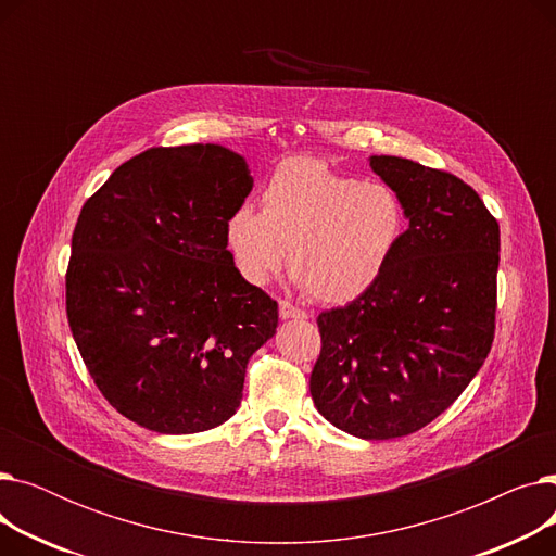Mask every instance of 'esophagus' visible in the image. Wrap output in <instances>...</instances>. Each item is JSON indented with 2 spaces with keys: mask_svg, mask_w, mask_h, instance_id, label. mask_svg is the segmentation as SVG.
<instances>
[{
  "mask_svg": "<svg viewBox=\"0 0 556 556\" xmlns=\"http://www.w3.org/2000/svg\"><path fill=\"white\" fill-rule=\"evenodd\" d=\"M279 317H281V319H306L308 315H306V311H302V308L293 306L290 302L281 300V302H279Z\"/></svg>",
  "mask_w": 556,
  "mask_h": 556,
  "instance_id": "34e87169",
  "label": "esophagus"
}]
</instances>
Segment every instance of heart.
I'll return each mask as SVG.
<instances>
[{
  "instance_id": "heart-1",
  "label": "heart",
  "mask_w": 556,
  "mask_h": 556,
  "mask_svg": "<svg viewBox=\"0 0 556 556\" xmlns=\"http://www.w3.org/2000/svg\"><path fill=\"white\" fill-rule=\"evenodd\" d=\"M263 212L243 202L225 225L241 275L266 283L286 263L302 288L327 304L363 295L386 273L405 231L399 193L349 178L313 157L281 162L261 193Z\"/></svg>"
}]
</instances>
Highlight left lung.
<instances>
[{
    "mask_svg": "<svg viewBox=\"0 0 556 556\" xmlns=\"http://www.w3.org/2000/svg\"><path fill=\"white\" fill-rule=\"evenodd\" d=\"M410 220L386 273L317 315V413L361 440H394L440 417L480 371L495 333L501 227L453 173L371 155Z\"/></svg>",
    "mask_w": 556,
    "mask_h": 556,
    "instance_id": "left-lung-1",
    "label": "left lung"
}]
</instances>
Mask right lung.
<instances>
[{
    "label": "right lung",
    "instance_id": "right-lung-1",
    "mask_svg": "<svg viewBox=\"0 0 556 556\" xmlns=\"http://www.w3.org/2000/svg\"><path fill=\"white\" fill-rule=\"evenodd\" d=\"M245 160L218 143L149 149L80 210L67 319L87 371L126 419L193 434L227 421L277 302L248 283L225 225L252 191Z\"/></svg>",
    "mask_w": 556,
    "mask_h": 556
}]
</instances>
